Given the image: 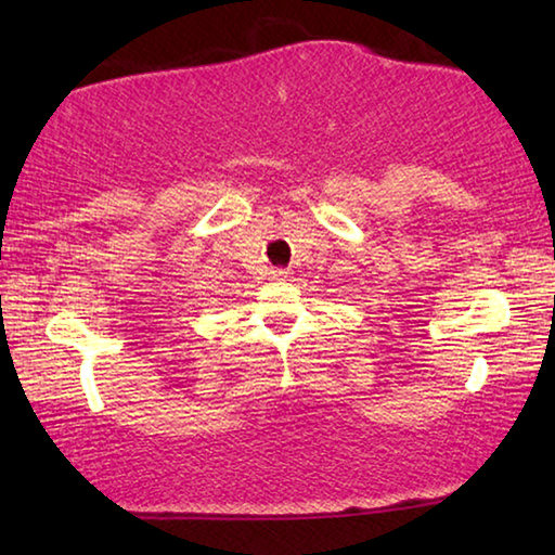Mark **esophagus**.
Instances as JSON below:
<instances>
[{"label": "esophagus", "instance_id": "1", "mask_svg": "<svg viewBox=\"0 0 555 555\" xmlns=\"http://www.w3.org/2000/svg\"><path fill=\"white\" fill-rule=\"evenodd\" d=\"M271 274H274V279H286L291 271L288 269H274V271H271Z\"/></svg>", "mask_w": 555, "mask_h": 555}]
</instances>
